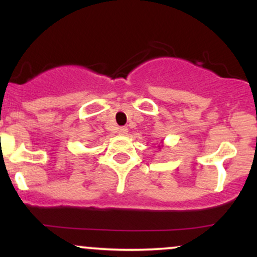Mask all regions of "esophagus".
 <instances>
[{
  "instance_id": "obj_1",
  "label": "esophagus",
  "mask_w": 257,
  "mask_h": 257,
  "mask_svg": "<svg viewBox=\"0 0 257 257\" xmlns=\"http://www.w3.org/2000/svg\"><path fill=\"white\" fill-rule=\"evenodd\" d=\"M118 133L120 135H125L128 133V128L126 126H120V128H118Z\"/></svg>"
}]
</instances>
